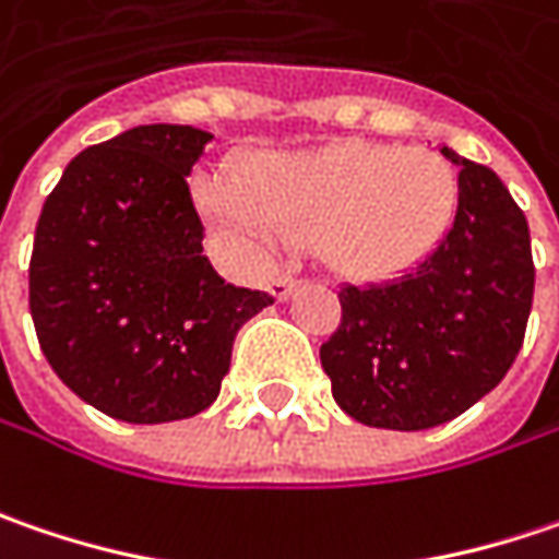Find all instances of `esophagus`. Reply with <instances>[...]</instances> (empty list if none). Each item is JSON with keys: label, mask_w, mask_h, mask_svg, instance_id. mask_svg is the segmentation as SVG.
I'll return each instance as SVG.
<instances>
[{"label": "esophagus", "mask_w": 559, "mask_h": 559, "mask_svg": "<svg viewBox=\"0 0 559 559\" xmlns=\"http://www.w3.org/2000/svg\"><path fill=\"white\" fill-rule=\"evenodd\" d=\"M295 286H298V280H295V276H289V273H276V276L270 280V295H273L276 301H283V298H289V295H293Z\"/></svg>", "instance_id": "obj_1"}]
</instances>
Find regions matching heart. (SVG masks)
Returning <instances> with one entry per match:
<instances>
[{
    "mask_svg": "<svg viewBox=\"0 0 559 559\" xmlns=\"http://www.w3.org/2000/svg\"><path fill=\"white\" fill-rule=\"evenodd\" d=\"M194 201L241 254L314 241L333 270L374 280L440 245L456 219L460 179L443 156L421 147L340 141L261 156L241 185L204 176Z\"/></svg>",
    "mask_w": 559,
    "mask_h": 559,
    "instance_id": "obj_1",
    "label": "heart"
}]
</instances>
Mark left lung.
Returning <instances> with one entry per match:
<instances>
[{
	"mask_svg": "<svg viewBox=\"0 0 559 559\" xmlns=\"http://www.w3.org/2000/svg\"><path fill=\"white\" fill-rule=\"evenodd\" d=\"M450 233L400 280L343 286V318L321 346L333 400L368 428L453 421L513 368L535 293L525 213L497 173L462 159Z\"/></svg>",
	"mask_w": 559,
	"mask_h": 559,
	"instance_id": "left-lung-1",
	"label": "left lung"
}]
</instances>
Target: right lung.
<instances>
[{
    "label": "right lung",
    "mask_w": 559,
    "mask_h": 559,
    "mask_svg": "<svg viewBox=\"0 0 559 559\" xmlns=\"http://www.w3.org/2000/svg\"><path fill=\"white\" fill-rule=\"evenodd\" d=\"M213 141L138 126L71 159L46 198L31 254V318L59 380L109 418L204 412L233 343L273 295L229 286L204 254L185 176Z\"/></svg>",
    "instance_id": "obj_1"
}]
</instances>
